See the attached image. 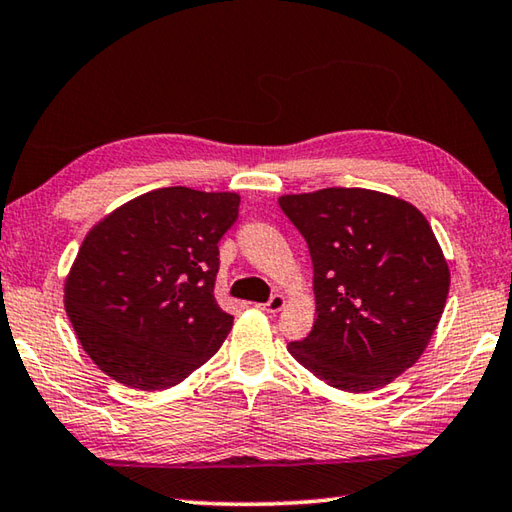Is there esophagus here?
Segmentation results:
<instances>
[{"label":"esophagus","mask_w":512,"mask_h":512,"mask_svg":"<svg viewBox=\"0 0 512 512\" xmlns=\"http://www.w3.org/2000/svg\"><path fill=\"white\" fill-rule=\"evenodd\" d=\"M284 307V296H280V293H275V296L268 298V302H264L262 309L266 311V314H277Z\"/></svg>","instance_id":"34e87169"}]
</instances>
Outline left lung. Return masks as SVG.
<instances>
[{
    "instance_id": "8db88e82",
    "label": "left lung",
    "mask_w": 512,
    "mask_h": 512,
    "mask_svg": "<svg viewBox=\"0 0 512 512\" xmlns=\"http://www.w3.org/2000/svg\"><path fill=\"white\" fill-rule=\"evenodd\" d=\"M314 264L316 323L291 357L329 386L375 391L411 368L443 316L449 268L429 221L400 198L329 187L280 198Z\"/></svg>"
}]
</instances>
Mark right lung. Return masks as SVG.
<instances>
[{
  "instance_id": "add662e5",
  "label": "right lung",
  "mask_w": 512,
  "mask_h": 512,
  "mask_svg": "<svg viewBox=\"0 0 512 512\" xmlns=\"http://www.w3.org/2000/svg\"><path fill=\"white\" fill-rule=\"evenodd\" d=\"M239 196L162 187L94 225L65 284V309L97 366L140 391L176 386L221 348L219 241Z\"/></svg>"
}]
</instances>
